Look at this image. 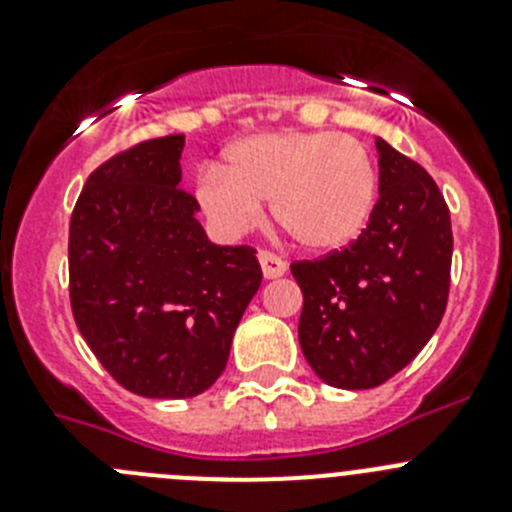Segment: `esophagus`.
Here are the masks:
<instances>
[{
    "label": "esophagus",
    "instance_id": "34e87169",
    "mask_svg": "<svg viewBox=\"0 0 512 512\" xmlns=\"http://www.w3.org/2000/svg\"><path fill=\"white\" fill-rule=\"evenodd\" d=\"M259 264H261V271H264V279L284 277V271H287V261L279 259L277 253H271V251L259 253Z\"/></svg>",
    "mask_w": 512,
    "mask_h": 512
}]
</instances>
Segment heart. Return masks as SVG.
Segmentation results:
<instances>
[{"instance_id":"obj_1","label":"heart","mask_w":512,"mask_h":512,"mask_svg":"<svg viewBox=\"0 0 512 512\" xmlns=\"http://www.w3.org/2000/svg\"><path fill=\"white\" fill-rule=\"evenodd\" d=\"M379 174L364 143L328 130H279L238 140L225 169L205 166L197 202L225 238L261 223L271 200L274 220L307 251L354 243L377 205Z\"/></svg>"}]
</instances>
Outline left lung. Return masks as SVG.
<instances>
[{"label":"left lung","instance_id":"obj_1","mask_svg":"<svg viewBox=\"0 0 512 512\" xmlns=\"http://www.w3.org/2000/svg\"><path fill=\"white\" fill-rule=\"evenodd\" d=\"M379 200L361 235L323 259L295 261L300 346L338 390H372L431 341L451 282V217L431 174L377 138Z\"/></svg>","mask_w":512,"mask_h":512}]
</instances>
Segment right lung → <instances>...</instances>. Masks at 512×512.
<instances>
[{"label":"right lung","mask_w":512,"mask_h":512,"mask_svg":"<svg viewBox=\"0 0 512 512\" xmlns=\"http://www.w3.org/2000/svg\"><path fill=\"white\" fill-rule=\"evenodd\" d=\"M184 135L143 140L92 171L69 228L79 333L117 384L140 397L205 392L261 287L251 246H215L184 192Z\"/></svg>","instance_id":"add662e5"}]
</instances>
